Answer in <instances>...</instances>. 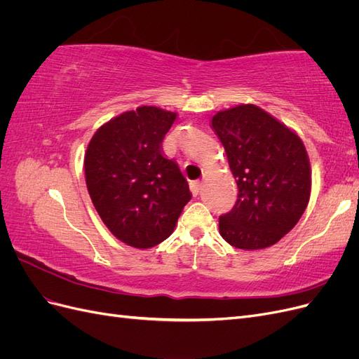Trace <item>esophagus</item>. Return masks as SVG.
<instances>
[{"label":"esophagus","mask_w":359,"mask_h":359,"mask_svg":"<svg viewBox=\"0 0 359 359\" xmlns=\"http://www.w3.org/2000/svg\"><path fill=\"white\" fill-rule=\"evenodd\" d=\"M190 189H191V193L194 194V196H198V194L202 191V182H201V181H194V182H191Z\"/></svg>","instance_id":"34e87169"}]
</instances>
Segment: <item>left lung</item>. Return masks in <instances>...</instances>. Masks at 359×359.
Returning <instances> with one entry per match:
<instances>
[{
    "mask_svg": "<svg viewBox=\"0 0 359 359\" xmlns=\"http://www.w3.org/2000/svg\"><path fill=\"white\" fill-rule=\"evenodd\" d=\"M236 178L238 199L220 215V235L231 245L259 250L280 241L306 211L310 163L302 140L255 104L212 116Z\"/></svg>",
    "mask_w": 359,
    "mask_h": 359,
    "instance_id": "1",
    "label": "left lung"
}]
</instances>
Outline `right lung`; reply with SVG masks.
<instances>
[{"mask_svg":"<svg viewBox=\"0 0 359 359\" xmlns=\"http://www.w3.org/2000/svg\"><path fill=\"white\" fill-rule=\"evenodd\" d=\"M177 114L142 106L97 130L85 154V178L100 219L119 241L149 248L173 232L191 199L163 139Z\"/></svg>","mask_w":359,"mask_h":359,"instance_id":"right-lung-1","label":"right lung"}]
</instances>
